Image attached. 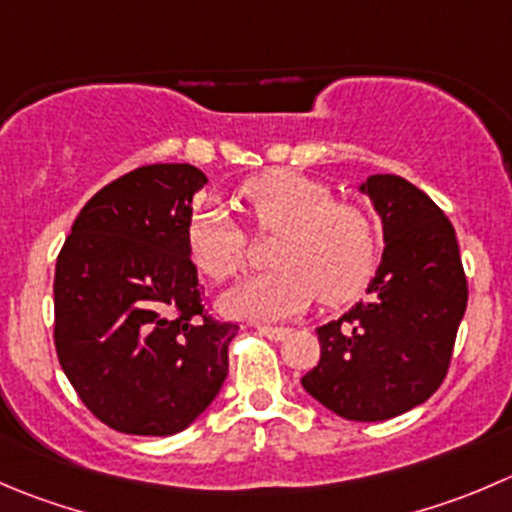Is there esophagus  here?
<instances>
[{"mask_svg": "<svg viewBox=\"0 0 512 512\" xmlns=\"http://www.w3.org/2000/svg\"><path fill=\"white\" fill-rule=\"evenodd\" d=\"M257 332H260L262 337H267V340H275V342L285 340V337L290 335V330H287V327H267V325L257 327Z\"/></svg>", "mask_w": 512, "mask_h": 512, "instance_id": "obj_1", "label": "esophagus"}]
</instances>
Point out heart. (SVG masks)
I'll return each mask as SVG.
<instances>
[{
	"label": "heart",
	"mask_w": 512,
	"mask_h": 512,
	"mask_svg": "<svg viewBox=\"0 0 512 512\" xmlns=\"http://www.w3.org/2000/svg\"><path fill=\"white\" fill-rule=\"evenodd\" d=\"M242 200L260 230L277 232L270 265L222 295L227 315L282 320L320 297L337 305L365 287L375 270L377 230L365 210L332 200V190L290 170L255 177L242 187ZM187 250L210 280L225 282L245 267V232L222 202L195 207L185 230Z\"/></svg>",
	"instance_id": "1"
}]
</instances>
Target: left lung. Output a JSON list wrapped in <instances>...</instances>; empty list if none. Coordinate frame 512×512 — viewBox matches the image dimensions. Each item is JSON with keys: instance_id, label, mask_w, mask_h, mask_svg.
<instances>
[{"instance_id": "1", "label": "left lung", "mask_w": 512, "mask_h": 512, "mask_svg": "<svg viewBox=\"0 0 512 512\" xmlns=\"http://www.w3.org/2000/svg\"><path fill=\"white\" fill-rule=\"evenodd\" d=\"M357 190L380 217L385 250L365 300L317 327L320 362L302 388L340 418L380 423L445 380L468 280L453 225L423 190L398 175H370Z\"/></svg>"}]
</instances>
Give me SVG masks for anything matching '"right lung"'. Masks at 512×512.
<instances>
[{"instance_id":"1","label":"right lung","mask_w":512,"mask_h":512,"mask_svg":"<svg viewBox=\"0 0 512 512\" xmlns=\"http://www.w3.org/2000/svg\"><path fill=\"white\" fill-rule=\"evenodd\" d=\"M192 165H147L97 192L54 270V347L94 418L175 435L220 393L237 325L202 312L185 230L207 185Z\"/></svg>"}]
</instances>
